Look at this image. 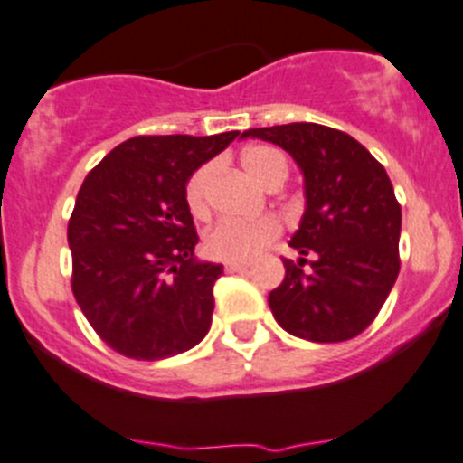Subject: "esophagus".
Here are the masks:
<instances>
[{
	"instance_id": "obj_1",
	"label": "esophagus",
	"mask_w": 463,
	"mask_h": 463,
	"mask_svg": "<svg viewBox=\"0 0 463 463\" xmlns=\"http://www.w3.org/2000/svg\"><path fill=\"white\" fill-rule=\"evenodd\" d=\"M246 267H249V262L246 260H228L226 265H223V269H226L228 274H232V271H244Z\"/></svg>"
}]
</instances>
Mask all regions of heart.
<instances>
[{
	"label": "heart",
	"instance_id": "obj_1",
	"mask_svg": "<svg viewBox=\"0 0 463 463\" xmlns=\"http://www.w3.org/2000/svg\"><path fill=\"white\" fill-rule=\"evenodd\" d=\"M241 164L253 178L267 189L283 184L288 178V162L279 150L269 146H251L241 153ZM212 164H203L184 183V203L194 217L207 214V184H210ZM280 226L274 217L256 219H222L205 232V253L217 260H249L262 251L269 241L279 237Z\"/></svg>",
	"mask_w": 463,
	"mask_h": 463
}]
</instances>
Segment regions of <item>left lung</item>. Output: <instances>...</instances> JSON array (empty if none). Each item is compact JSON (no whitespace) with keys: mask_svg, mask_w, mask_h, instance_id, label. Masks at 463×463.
<instances>
[{"mask_svg":"<svg viewBox=\"0 0 463 463\" xmlns=\"http://www.w3.org/2000/svg\"><path fill=\"white\" fill-rule=\"evenodd\" d=\"M304 171L306 212L269 308L288 334L343 343L368 329L400 274L402 207L386 168L354 137L317 123L249 129ZM309 269L304 270L303 265Z\"/></svg>","mask_w":463,"mask_h":463,"instance_id":"left-lung-1","label":"left lung"}]
</instances>
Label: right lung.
<instances>
[{
    "label": "right lung",
    "instance_id": "add662e5",
    "mask_svg": "<svg viewBox=\"0 0 463 463\" xmlns=\"http://www.w3.org/2000/svg\"><path fill=\"white\" fill-rule=\"evenodd\" d=\"M237 134L132 137L86 175L68 222L71 285L114 352L159 361L210 331L223 267L194 258L198 232L184 183Z\"/></svg>",
    "mask_w": 463,
    "mask_h": 463
}]
</instances>
